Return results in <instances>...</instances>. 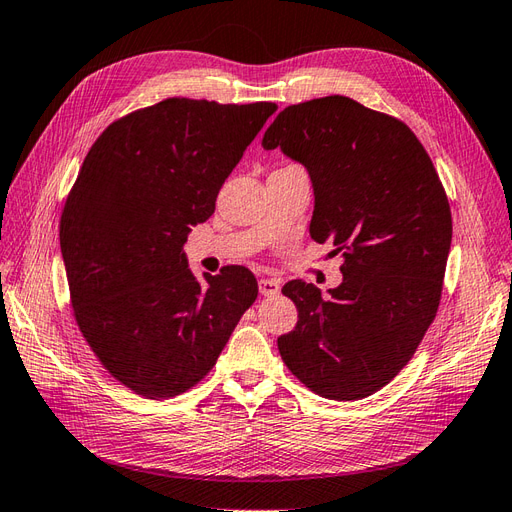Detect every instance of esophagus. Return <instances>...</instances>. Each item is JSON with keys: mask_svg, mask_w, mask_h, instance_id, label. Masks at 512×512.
I'll list each match as a JSON object with an SVG mask.
<instances>
[{"mask_svg": "<svg viewBox=\"0 0 512 512\" xmlns=\"http://www.w3.org/2000/svg\"><path fill=\"white\" fill-rule=\"evenodd\" d=\"M258 288H260V295L262 297H275V295H280V280L262 278L258 282Z\"/></svg>", "mask_w": 512, "mask_h": 512, "instance_id": "34e87169", "label": "esophagus"}]
</instances>
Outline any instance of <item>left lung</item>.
Listing matches in <instances>:
<instances>
[{
	"mask_svg": "<svg viewBox=\"0 0 512 512\" xmlns=\"http://www.w3.org/2000/svg\"><path fill=\"white\" fill-rule=\"evenodd\" d=\"M262 146L306 165L310 237L344 256L329 297L284 284L299 321L278 338L280 355L314 394L366 398L407 366L437 314L452 241L446 189L403 120L349 96L288 105Z\"/></svg>",
	"mask_w": 512,
	"mask_h": 512,
	"instance_id": "8db88e82",
	"label": "left lung"
}]
</instances>
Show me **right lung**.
Wrapping results in <instances>:
<instances>
[{
    "instance_id": "1",
    "label": "right lung",
    "mask_w": 512,
    "mask_h": 512,
    "mask_svg": "<svg viewBox=\"0 0 512 512\" xmlns=\"http://www.w3.org/2000/svg\"><path fill=\"white\" fill-rule=\"evenodd\" d=\"M275 109L172 96L114 120L81 163L60 217L73 316L135 394L172 398L200 383L258 297L241 265L200 282L183 243Z\"/></svg>"
}]
</instances>
